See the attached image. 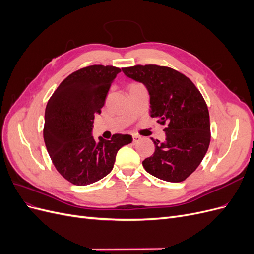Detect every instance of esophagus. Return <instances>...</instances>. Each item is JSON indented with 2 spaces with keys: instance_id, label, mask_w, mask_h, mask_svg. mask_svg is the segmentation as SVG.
Instances as JSON below:
<instances>
[{
  "instance_id": "obj_1",
  "label": "esophagus",
  "mask_w": 254,
  "mask_h": 254,
  "mask_svg": "<svg viewBox=\"0 0 254 254\" xmlns=\"http://www.w3.org/2000/svg\"><path fill=\"white\" fill-rule=\"evenodd\" d=\"M140 140H141V136L140 135H136V134L132 135V142L133 143H137Z\"/></svg>"
}]
</instances>
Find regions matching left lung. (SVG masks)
I'll return each instance as SVG.
<instances>
[{
    "instance_id": "left-lung-1",
    "label": "left lung",
    "mask_w": 254,
    "mask_h": 254,
    "mask_svg": "<svg viewBox=\"0 0 254 254\" xmlns=\"http://www.w3.org/2000/svg\"><path fill=\"white\" fill-rule=\"evenodd\" d=\"M143 83L150 97V115L165 125V141L152 140L155 152L143 161L146 172L168 182H181L195 172L211 140L207 106L195 84L180 72L156 64L122 68Z\"/></svg>"
}]
</instances>
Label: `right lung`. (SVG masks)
I'll list each match as a JSON object with an SVG mask.
<instances>
[{
  "label": "right lung",
  "mask_w": 254,
  "mask_h": 254,
  "mask_svg": "<svg viewBox=\"0 0 254 254\" xmlns=\"http://www.w3.org/2000/svg\"><path fill=\"white\" fill-rule=\"evenodd\" d=\"M121 72L112 65H90L68 75L48 102L43 137L53 164L75 186L103 179L113 168L121 147L132 142L129 134L111 140L92 135L95 114H101L111 82Z\"/></svg>",
  "instance_id": "obj_1"
}]
</instances>
